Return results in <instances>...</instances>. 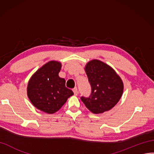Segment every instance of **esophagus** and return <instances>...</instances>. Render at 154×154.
<instances>
[{"label":"esophagus","mask_w":154,"mask_h":154,"mask_svg":"<svg viewBox=\"0 0 154 154\" xmlns=\"http://www.w3.org/2000/svg\"><path fill=\"white\" fill-rule=\"evenodd\" d=\"M72 91L74 92V95H78V89L76 88V87H74V88L72 89Z\"/></svg>","instance_id":"1"}]
</instances>
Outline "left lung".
I'll return each mask as SVG.
<instances>
[{"mask_svg":"<svg viewBox=\"0 0 154 154\" xmlns=\"http://www.w3.org/2000/svg\"><path fill=\"white\" fill-rule=\"evenodd\" d=\"M85 70L91 94L89 97H82V101L94 114L110 110L122 95L124 85L121 78L110 66L98 60L88 62Z\"/></svg>","mask_w":154,"mask_h":154,"instance_id":"obj_1","label":"left lung"}]
</instances>
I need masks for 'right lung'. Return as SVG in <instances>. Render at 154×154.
<instances>
[{
    "mask_svg": "<svg viewBox=\"0 0 154 154\" xmlns=\"http://www.w3.org/2000/svg\"><path fill=\"white\" fill-rule=\"evenodd\" d=\"M61 67L60 62L49 61L37 70L28 82L29 99L37 109L45 113H56L74 94L65 87V79L58 76Z\"/></svg>",
    "mask_w": 154,
    "mask_h": 154,
    "instance_id": "add662e5",
    "label": "right lung"
}]
</instances>
